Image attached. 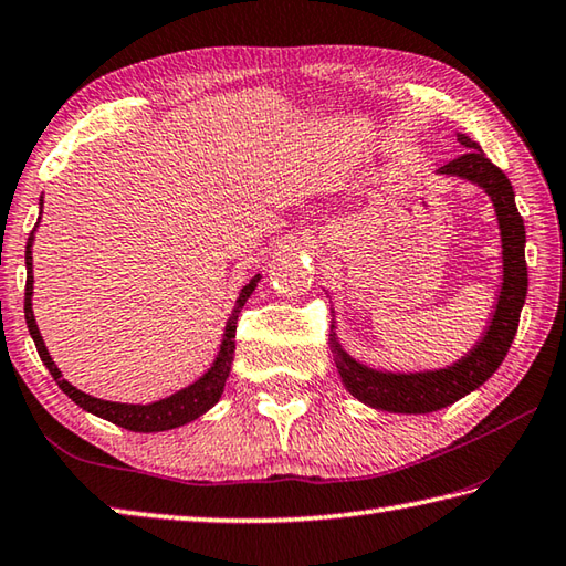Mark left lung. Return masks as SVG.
Here are the masks:
<instances>
[{
	"mask_svg": "<svg viewBox=\"0 0 566 566\" xmlns=\"http://www.w3.org/2000/svg\"><path fill=\"white\" fill-rule=\"evenodd\" d=\"M458 143L468 153L440 168V176H453L480 185L495 205L500 240H502V290L497 294L490 326L470 352L448 368L416 374L376 371L348 356L332 334L336 368L348 394L361 403L388 410V413H433L455 403L470 390L480 388L505 361L507 348L517 334L520 312L527 296V262H525V222L517 212L515 190L495 163L465 133H458Z\"/></svg>",
	"mask_w": 566,
	"mask_h": 566,
	"instance_id": "1",
	"label": "left lung"
}]
</instances>
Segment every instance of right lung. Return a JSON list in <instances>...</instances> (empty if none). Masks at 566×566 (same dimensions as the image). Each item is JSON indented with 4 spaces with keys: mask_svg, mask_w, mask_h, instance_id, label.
<instances>
[{
    "mask_svg": "<svg viewBox=\"0 0 566 566\" xmlns=\"http://www.w3.org/2000/svg\"><path fill=\"white\" fill-rule=\"evenodd\" d=\"M34 230H32V234H29L27 254H24V260H27L24 318H27L29 334H32L34 344H36L39 358L49 368V374L54 376V381L59 384V388L64 390V394L71 400H74L76 406L88 410V413H94V416L104 418V420H111V423H116V426L126 428V430H133V433H160V430H170V428L185 426V423H190V420L200 418L202 413H208V410L220 400L222 390H224V381H228V376H230L232 356H234V332H238V316H240V310L244 306V302H248L250 294L254 292L256 282H260V274H254L252 280L242 286V292L238 296V304H234V310H232V314L228 318V324H224V334H222V344H220L218 358H214L212 366L208 368V374L200 376L198 381L190 384L188 388L178 390V394L156 400V403H148V406H140V403H113V400L94 398V396L84 394V390H78L76 386H71L66 378L61 376V371H59L56 364H54V358H51L49 352H46L44 338H41V334H39L36 318H34V312H32V294H34L32 244H34Z\"/></svg>",
    "mask_w": 566,
    "mask_h": 566,
    "instance_id": "1",
    "label": "right lung"
}]
</instances>
